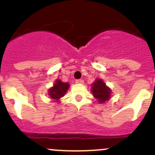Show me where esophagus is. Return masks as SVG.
<instances>
[{
  "mask_svg": "<svg viewBox=\"0 0 155 155\" xmlns=\"http://www.w3.org/2000/svg\"><path fill=\"white\" fill-rule=\"evenodd\" d=\"M77 84H84V81L81 80V79H78V80H76L75 81Z\"/></svg>",
  "mask_w": 155,
  "mask_h": 155,
  "instance_id": "1",
  "label": "esophagus"
}]
</instances>
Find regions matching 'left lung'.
I'll return each mask as SVG.
<instances>
[{"label": "left lung", "instance_id": "obj_1", "mask_svg": "<svg viewBox=\"0 0 155 155\" xmlns=\"http://www.w3.org/2000/svg\"><path fill=\"white\" fill-rule=\"evenodd\" d=\"M91 93L93 96L96 98L98 103H105L110 99L112 90L106 85L103 80L97 78L91 84Z\"/></svg>", "mask_w": 155, "mask_h": 155}]
</instances>
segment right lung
Instances as JSON below:
<instances>
[{"label": "right lung", "instance_id": "right-lung-1", "mask_svg": "<svg viewBox=\"0 0 155 155\" xmlns=\"http://www.w3.org/2000/svg\"><path fill=\"white\" fill-rule=\"evenodd\" d=\"M69 87V83L63 82L60 79H57L54 82L53 87H51L48 90V95L50 97L53 102H60V99L68 92Z\"/></svg>", "mask_w": 155, "mask_h": 155}]
</instances>
